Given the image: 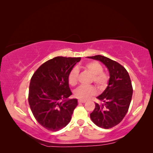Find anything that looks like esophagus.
<instances>
[{"mask_svg": "<svg viewBox=\"0 0 153 153\" xmlns=\"http://www.w3.org/2000/svg\"><path fill=\"white\" fill-rule=\"evenodd\" d=\"M85 100H78V103H85Z\"/></svg>", "mask_w": 153, "mask_h": 153, "instance_id": "34e87169", "label": "esophagus"}]
</instances>
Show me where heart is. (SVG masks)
<instances>
[{
	"label": "heart",
	"mask_w": 153,
	"mask_h": 153,
	"mask_svg": "<svg viewBox=\"0 0 153 153\" xmlns=\"http://www.w3.org/2000/svg\"><path fill=\"white\" fill-rule=\"evenodd\" d=\"M84 68L89 71L92 75L91 81L99 89L102 90L107 86L109 80V76L106 72L103 71V66L97 61H91L86 63ZM78 77V69L73 68L68 75V82L72 86L76 85ZM96 89L92 85H80L74 92L75 97L80 100H85L90 97L95 95Z\"/></svg>",
	"instance_id": "obj_1"
}]
</instances>
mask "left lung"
Instances as JSON below:
<instances>
[{"mask_svg":"<svg viewBox=\"0 0 153 153\" xmlns=\"http://www.w3.org/2000/svg\"><path fill=\"white\" fill-rule=\"evenodd\" d=\"M88 58L103 62L110 73L107 87L97 97L103 103H95L91 119L101 128H112L122 121L128 111L133 94L130 77L124 66L108 57L98 55Z\"/></svg>","mask_w":153,"mask_h":153,"instance_id":"obj_1","label":"left lung"}]
</instances>
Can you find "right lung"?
<instances>
[{"label":"right lung","mask_w":153,"mask_h":153,"mask_svg":"<svg viewBox=\"0 0 153 153\" xmlns=\"http://www.w3.org/2000/svg\"><path fill=\"white\" fill-rule=\"evenodd\" d=\"M80 57H56L38 68L32 75L28 101L36 121L49 131H57L70 122L77 100H65L72 93L68 75Z\"/></svg>","instance_id":"right-lung-1"}]
</instances>
